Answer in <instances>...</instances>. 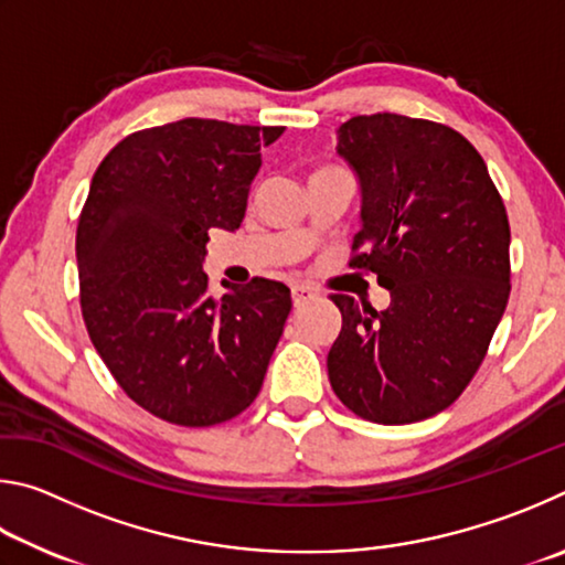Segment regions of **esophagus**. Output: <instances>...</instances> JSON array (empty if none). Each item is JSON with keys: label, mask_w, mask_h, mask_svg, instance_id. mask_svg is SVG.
Segmentation results:
<instances>
[{"label": "esophagus", "mask_w": 565, "mask_h": 565, "mask_svg": "<svg viewBox=\"0 0 565 565\" xmlns=\"http://www.w3.org/2000/svg\"><path fill=\"white\" fill-rule=\"evenodd\" d=\"M317 296V289H311V286L306 284H294L291 286V299H294V306H301L303 301H309Z\"/></svg>", "instance_id": "1"}]
</instances>
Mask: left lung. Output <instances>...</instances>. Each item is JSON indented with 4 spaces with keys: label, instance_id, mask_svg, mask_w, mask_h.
Wrapping results in <instances>:
<instances>
[{
    "label": "left lung",
    "instance_id": "1",
    "mask_svg": "<svg viewBox=\"0 0 565 565\" xmlns=\"http://www.w3.org/2000/svg\"><path fill=\"white\" fill-rule=\"evenodd\" d=\"M337 151L361 186L349 266L391 303L333 294L341 331L327 366L333 394L374 424H414L463 394L511 294V228L486 161L444 124L401 114L353 117Z\"/></svg>",
    "mask_w": 565,
    "mask_h": 565
}]
</instances>
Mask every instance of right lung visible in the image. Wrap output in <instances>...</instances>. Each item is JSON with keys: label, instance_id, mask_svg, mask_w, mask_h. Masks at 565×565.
Segmentation results:
<instances>
[{"label": "right lung", "instance_id": "obj_1", "mask_svg": "<svg viewBox=\"0 0 565 565\" xmlns=\"http://www.w3.org/2000/svg\"><path fill=\"white\" fill-rule=\"evenodd\" d=\"M284 127L181 119L129 134L94 171L76 226L82 317L134 404L177 426L252 406L291 311L289 286L209 294V228L236 232L262 147Z\"/></svg>", "mask_w": 565, "mask_h": 565}]
</instances>
